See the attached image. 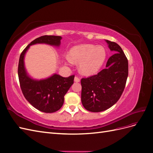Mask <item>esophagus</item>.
<instances>
[{
    "mask_svg": "<svg viewBox=\"0 0 153 153\" xmlns=\"http://www.w3.org/2000/svg\"><path fill=\"white\" fill-rule=\"evenodd\" d=\"M74 81H75V82H79L80 81V78H78V77L75 76V78H74Z\"/></svg>",
    "mask_w": 153,
    "mask_h": 153,
    "instance_id": "obj_1",
    "label": "esophagus"
}]
</instances>
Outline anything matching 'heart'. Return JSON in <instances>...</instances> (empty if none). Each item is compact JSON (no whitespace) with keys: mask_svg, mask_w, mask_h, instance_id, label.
<instances>
[{"mask_svg":"<svg viewBox=\"0 0 153 153\" xmlns=\"http://www.w3.org/2000/svg\"><path fill=\"white\" fill-rule=\"evenodd\" d=\"M106 57L102 46L85 44L73 47L67 57L68 62L79 63V70L82 75H92L102 67Z\"/></svg>","mask_w":153,"mask_h":153,"instance_id":"1","label":"heart"}]
</instances>
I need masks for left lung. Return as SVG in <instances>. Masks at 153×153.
I'll return each instance as SVG.
<instances>
[{"label":"left lung","mask_w":153,"mask_h":153,"mask_svg":"<svg viewBox=\"0 0 153 153\" xmlns=\"http://www.w3.org/2000/svg\"><path fill=\"white\" fill-rule=\"evenodd\" d=\"M115 53L97 75L81 80V100L84 107L92 112L110 108L119 100L124 91L128 75V61L120 46L105 40Z\"/></svg>","instance_id":"left-lung-1"}]
</instances>
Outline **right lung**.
Wrapping results in <instances>:
<instances>
[{"instance_id":"add662e5","label":"right lung","mask_w":153,"mask_h":153,"mask_svg":"<svg viewBox=\"0 0 153 153\" xmlns=\"http://www.w3.org/2000/svg\"><path fill=\"white\" fill-rule=\"evenodd\" d=\"M62 38L57 36H43L27 46L22 52L18 68V75L22 93L34 108L45 113H53L62 107L64 96L73 84L75 75L65 78L53 74L46 79L35 80L27 74L24 65V57L30 46L45 43L59 47Z\"/></svg>"}]
</instances>
